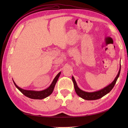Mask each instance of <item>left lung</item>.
Instances as JSON below:
<instances>
[{
	"instance_id": "left-lung-1",
	"label": "left lung",
	"mask_w": 128,
	"mask_h": 128,
	"mask_svg": "<svg viewBox=\"0 0 128 128\" xmlns=\"http://www.w3.org/2000/svg\"><path fill=\"white\" fill-rule=\"evenodd\" d=\"M120 69H121V65H120V69H119L118 75H116L115 79L114 80V81L112 83L110 84V85H108L107 86L105 87L104 88L100 90L99 91H97L93 92H85L84 91L81 90V89H80L78 88L74 78L72 76V80L73 81V83H74V88H75L76 93V94L78 96L86 100H96L100 98H102V97L105 96L106 94H107L109 93V92L112 90V88H114V86L116 82V80H117L118 78L119 77V74H120Z\"/></svg>"
}]
</instances>
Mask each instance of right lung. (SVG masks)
I'll return each instance as SVG.
<instances>
[{
  "label": "right lung",
  "mask_w": 128,
  "mask_h": 128,
  "mask_svg": "<svg viewBox=\"0 0 128 128\" xmlns=\"http://www.w3.org/2000/svg\"><path fill=\"white\" fill-rule=\"evenodd\" d=\"M61 72H59L55 78H54L53 82H52L51 85L48 87L47 88H46L44 90L40 91H31V90H24L22 88H19L18 86L16 85V84L15 83L14 81H13L14 85L16 87L19 91H20L21 93L23 94L25 96L28 97V98H30L32 99H35V100H42L43 98H45L47 97L50 96V94H52L53 90L55 87L56 84L58 81V78L59 77L60 75Z\"/></svg>",
  "instance_id": "obj_1"
}]
</instances>
